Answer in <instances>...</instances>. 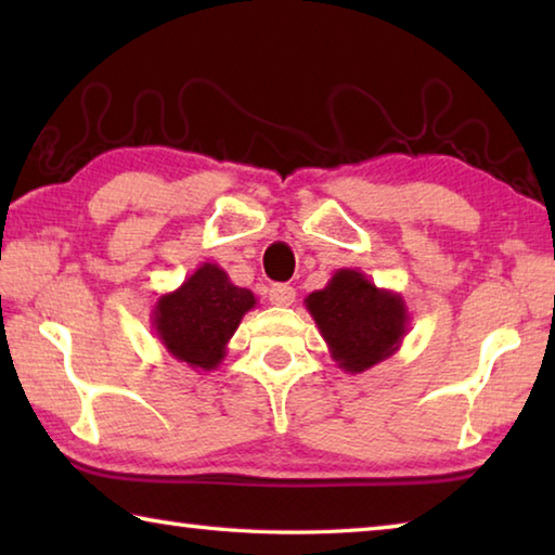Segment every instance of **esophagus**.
<instances>
[{
    "instance_id": "1",
    "label": "esophagus",
    "mask_w": 555,
    "mask_h": 555,
    "mask_svg": "<svg viewBox=\"0 0 555 555\" xmlns=\"http://www.w3.org/2000/svg\"><path fill=\"white\" fill-rule=\"evenodd\" d=\"M269 300L274 306H291L296 300V288L288 284H274L269 288Z\"/></svg>"
}]
</instances>
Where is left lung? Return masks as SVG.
Listing matches in <instances>:
<instances>
[{"instance_id":"8db88e82","label":"left lung","mask_w":555,"mask_h":555,"mask_svg":"<svg viewBox=\"0 0 555 555\" xmlns=\"http://www.w3.org/2000/svg\"><path fill=\"white\" fill-rule=\"evenodd\" d=\"M306 311L321 331L337 367L360 374L399 350L409 333V308L401 294L357 269H337L327 286L306 296Z\"/></svg>"}]
</instances>
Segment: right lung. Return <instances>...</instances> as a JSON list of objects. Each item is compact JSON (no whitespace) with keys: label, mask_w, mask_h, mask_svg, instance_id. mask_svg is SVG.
Masks as SVG:
<instances>
[{"label":"right lung","mask_w":555,"mask_h":555,"mask_svg":"<svg viewBox=\"0 0 555 555\" xmlns=\"http://www.w3.org/2000/svg\"><path fill=\"white\" fill-rule=\"evenodd\" d=\"M255 306L249 288L234 286L228 271L205 261L176 291L158 296L152 327L173 360L210 372L220 367L230 337Z\"/></svg>","instance_id":"add662e5"}]
</instances>
